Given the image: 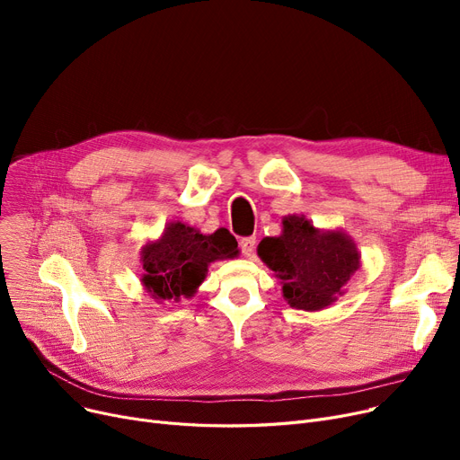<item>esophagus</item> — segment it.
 Returning <instances> with one entry per match:
<instances>
[{
    "label": "esophagus",
    "instance_id": "esophagus-1",
    "mask_svg": "<svg viewBox=\"0 0 460 460\" xmlns=\"http://www.w3.org/2000/svg\"><path fill=\"white\" fill-rule=\"evenodd\" d=\"M253 250H255V236L240 238V252H243L246 257H252Z\"/></svg>",
    "mask_w": 460,
    "mask_h": 460
}]
</instances>
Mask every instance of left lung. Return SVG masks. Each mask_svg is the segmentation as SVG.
<instances>
[{"instance_id": "1", "label": "left lung", "mask_w": 460, "mask_h": 460, "mask_svg": "<svg viewBox=\"0 0 460 460\" xmlns=\"http://www.w3.org/2000/svg\"><path fill=\"white\" fill-rule=\"evenodd\" d=\"M257 253L281 279L283 298L305 311L341 296L359 267L358 250L345 233H321L304 216L285 217L281 236L262 238Z\"/></svg>"}]
</instances>
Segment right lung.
Here are the masks:
<instances>
[{"label":"right lung","mask_w":460,"mask_h":460,"mask_svg":"<svg viewBox=\"0 0 460 460\" xmlns=\"http://www.w3.org/2000/svg\"><path fill=\"white\" fill-rule=\"evenodd\" d=\"M236 240L227 229L201 234L181 222L169 224L158 243L143 246V285L156 300L191 296L205 279L208 264L238 253Z\"/></svg>","instance_id":"1"}]
</instances>
